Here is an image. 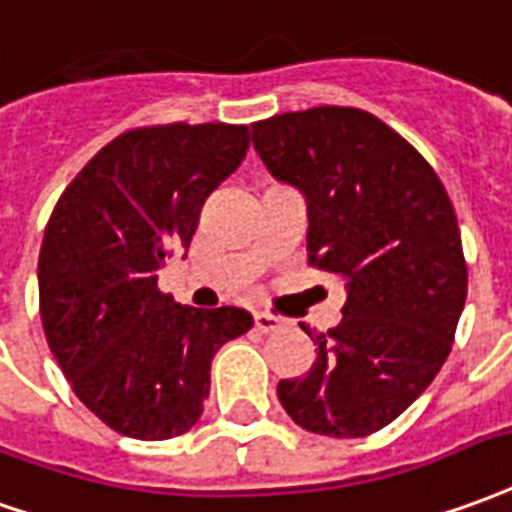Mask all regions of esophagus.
Segmentation results:
<instances>
[{"label": "esophagus", "instance_id": "esophagus-1", "mask_svg": "<svg viewBox=\"0 0 512 512\" xmlns=\"http://www.w3.org/2000/svg\"><path fill=\"white\" fill-rule=\"evenodd\" d=\"M282 327V318L271 316V313H255V330L257 332H274Z\"/></svg>", "mask_w": 512, "mask_h": 512}]
</instances>
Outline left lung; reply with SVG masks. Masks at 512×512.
<instances>
[{"instance_id":"8db88e82","label":"left lung","mask_w":512,"mask_h":512,"mask_svg":"<svg viewBox=\"0 0 512 512\" xmlns=\"http://www.w3.org/2000/svg\"><path fill=\"white\" fill-rule=\"evenodd\" d=\"M266 169L307 202V257L346 280L341 324L318 346L285 413L307 432L363 438L416 402L452 352L468 271L455 207L432 166L357 107H310L252 124Z\"/></svg>"}]
</instances>
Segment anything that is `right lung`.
I'll list each match as a JSON object with an SVG mask.
<instances>
[{
	"instance_id": "right-lung-1",
	"label": "right lung",
	"mask_w": 512,
	"mask_h": 512,
	"mask_svg": "<svg viewBox=\"0 0 512 512\" xmlns=\"http://www.w3.org/2000/svg\"><path fill=\"white\" fill-rule=\"evenodd\" d=\"M246 149V124L138 127L102 146L57 199L38 257L41 321L71 391L110 430L138 441L191 430L213 355L252 330L241 307H185L157 288Z\"/></svg>"
}]
</instances>
